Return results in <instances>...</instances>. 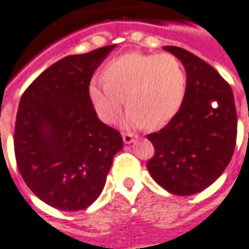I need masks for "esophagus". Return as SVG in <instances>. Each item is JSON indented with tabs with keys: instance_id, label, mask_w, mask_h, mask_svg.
<instances>
[{
	"instance_id": "obj_1",
	"label": "esophagus",
	"mask_w": 249,
	"mask_h": 249,
	"mask_svg": "<svg viewBox=\"0 0 249 249\" xmlns=\"http://www.w3.org/2000/svg\"><path fill=\"white\" fill-rule=\"evenodd\" d=\"M135 135L133 133H131V132H124L123 133V140H124V143H126V144H129V143H132L133 140H135Z\"/></svg>"
}]
</instances>
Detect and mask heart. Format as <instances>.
<instances>
[{"label":"heart","mask_w":249,"mask_h":249,"mask_svg":"<svg viewBox=\"0 0 249 249\" xmlns=\"http://www.w3.org/2000/svg\"><path fill=\"white\" fill-rule=\"evenodd\" d=\"M103 79L89 83V95L106 124L120 118L125 96L126 125L158 128L178 113L187 94L185 69L172 53L123 54L105 67Z\"/></svg>","instance_id":"b5f03b06"}]
</instances>
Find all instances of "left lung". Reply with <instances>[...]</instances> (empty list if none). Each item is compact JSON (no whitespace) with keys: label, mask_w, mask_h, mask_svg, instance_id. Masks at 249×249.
I'll use <instances>...</instances> for the list:
<instances>
[{"label":"left lung","mask_w":249,"mask_h":249,"mask_svg":"<svg viewBox=\"0 0 249 249\" xmlns=\"http://www.w3.org/2000/svg\"><path fill=\"white\" fill-rule=\"evenodd\" d=\"M187 72L181 109L160 131L148 133L153 178L170 194L188 196L210 187L229 165L237 138V111L229 83L197 55L165 46Z\"/></svg>","instance_id":"obj_1"}]
</instances>
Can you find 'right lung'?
Here are the masks:
<instances>
[{"label":"right lung","mask_w":249,"mask_h":249,"mask_svg":"<svg viewBox=\"0 0 249 249\" xmlns=\"http://www.w3.org/2000/svg\"><path fill=\"white\" fill-rule=\"evenodd\" d=\"M114 46L57 61L27 87L18 103L13 135L18 172L54 209L91 206L123 148L120 132L98 118L89 95L91 77Z\"/></svg>","instance_id":"right-lung-1"}]
</instances>
